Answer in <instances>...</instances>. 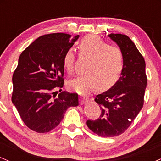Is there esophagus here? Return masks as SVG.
Masks as SVG:
<instances>
[{
    "instance_id": "obj_1",
    "label": "esophagus",
    "mask_w": 161,
    "mask_h": 161,
    "mask_svg": "<svg viewBox=\"0 0 161 161\" xmlns=\"http://www.w3.org/2000/svg\"><path fill=\"white\" fill-rule=\"evenodd\" d=\"M80 101L82 104H86V103L88 101V97H86V96H81Z\"/></svg>"
}]
</instances>
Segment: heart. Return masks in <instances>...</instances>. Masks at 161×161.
<instances>
[{"instance_id": "heart-1", "label": "heart", "mask_w": 161, "mask_h": 161, "mask_svg": "<svg viewBox=\"0 0 161 161\" xmlns=\"http://www.w3.org/2000/svg\"><path fill=\"white\" fill-rule=\"evenodd\" d=\"M79 53L90 59L86 66L87 74L76 77L67 82L72 91L87 95L97 87L99 91L110 89L119 81L123 69L124 58L120 48L110 46L95 35H88L78 45ZM75 54L68 49L63 58V66L67 73H72Z\"/></svg>"}]
</instances>
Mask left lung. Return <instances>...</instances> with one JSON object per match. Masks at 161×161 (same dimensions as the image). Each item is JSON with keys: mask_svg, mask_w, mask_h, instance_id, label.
I'll return each instance as SVG.
<instances>
[{"mask_svg": "<svg viewBox=\"0 0 161 161\" xmlns=\"http://www.w3.org/2000/svg\"><path fill=\"white\" fill-rule=\"evenodd\" d=\"M108 36L123 52L124 69L115 86L96 96L99 117L87 121L88 128L101 137L117 136L129 128L143 107L147 86L145 61L133 42L125 35Z\"/></svg>", "mask_w": 161, "mask_h": 161, "instance_id": "1", "label": "left lung"}]
</instances>
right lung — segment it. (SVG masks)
<instances>
[{
	"label": "right lung",
	"instance_id": "obj_1",
	"mask_svg": "<svg viewBox=\"0 0 161 161\" xmlns=\"http://www.w3.org/2000/svg\"><path fill=\"white\" fill-rule=\"evenodd\" d=\"M79 36L52 33L40 36L22 52L13 75L12 102L25 125L48 132L64 119L69 107L79 105L78 95L61 92L63 58Z\"/></svg>",
	"mask_w": 161,
	"mask_h": 161
}]
</instances>
